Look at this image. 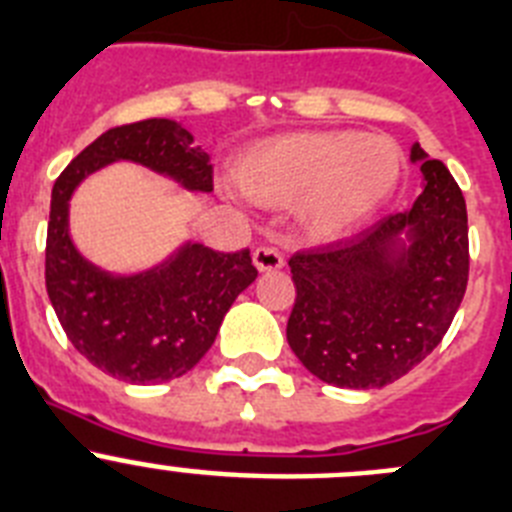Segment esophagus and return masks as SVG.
Wrapping results in <instances>:
<instances>
[{"label":"esophagus","instance_id":"obj_1","mask_svg":"<svg viewBox=\"0 0 512 512\" xmlns=\"http://www.w3.org/2000/svg\"><path fill=\"white\" fill-rule=\"evenodd\" d=\"M252 262H255V267L260 272L280 270V267L285 265L283 255H280L278 250H272V247H257V250L252 252Z\"/></svg>","mask_w":512,"mask_h":512}]
</instances>
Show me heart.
I'll return each mask as SVG.
<instances>
[{"mask_svg":"<svg viewBox=\"0 0 512 512\" xmlns=\"http://www.w3.org/2000/svg\"><path fill=\"white\" fill-rule=\"evenodd\" d=\"M401 176V148L389 136L356 131H300L247 148L232 169L242 197L290 204L310 234L333 240L374 217Z\"/></svg>","mask_w":512,"mask_h":512,"instance_id":"obj_1","label":"heart"}]
</instances>
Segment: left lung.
<instances>
[{
  "label": "left lung",
  "mask_w": 512,
  "mask_h": 512,
  "mask_svg": "<svg viewBox=\"0 0 512 512\" xmlns=\"http://www.w3.org/2000/svg\"><path fill=\"white\" fill-rule=\"evenodd\" d=\"M422 194L348 240L290 257L288 343L341 389H381L439 346L467 288V209L450 169L419 143Z\"/></svg>",
  "instance_id": "8db88e82"
}]
</instances>
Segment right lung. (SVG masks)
Listing matches in <instances>:
<instances>
[{"label": "right lung", "instance_id": "add662e5", "mask_svg": "<svg viewBox=\"0 0 512 512\" xmlns=\"http://www.w3.org/2000/svg\"><path fill=\"white\" fill-rule=\"evenodd\" d=\"M116 161L146 166L186 191H212L207 151L194 146L181 123L148 118L105 131L52 186L47 295L70 343L90 364L128 384H161L202 361L257 270L250 250L224 255L191 240L133 275L93 265L70 237V199L90 174Z\"/></svg>", "mask_w": 512, "mask_h": 512}]
</instances>
